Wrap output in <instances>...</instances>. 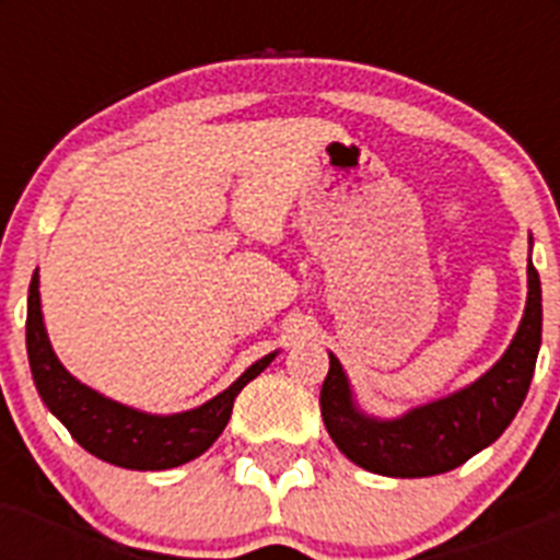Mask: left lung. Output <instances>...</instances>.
Returning <instances> with one entry per match:
<instances>
[{"instance_id": "8db88e82", "label": "left lung", "mask_w": 560, "mask_h": 560, "mask_svg": "<svg viewBox=\"0 0 560 560\" xmlns=\"http://www.w3.org/2000/svg\"><path fill=\"white\" fill-rule=\"evenodd\" d=\"M527 308L511 348L471 387L418 407L398 420H375L353 407L350 384L336 355L325 375L319 409L339 452L381 477L446 474L491 446L511 427L536 373L541 348V283L527 264Z\"/></svg>"}]
</instances>
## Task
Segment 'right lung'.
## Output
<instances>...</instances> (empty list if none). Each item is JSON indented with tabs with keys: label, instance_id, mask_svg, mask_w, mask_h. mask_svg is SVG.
Segmentation results:
<instances>
[{
	"label": "right lung",
	"instance_id": "obj_1",
	"mask_svg": "<svg viewBox=\"0 0 560 560\" xmlns=\"http://www.w3.org/2000/svg\"><path fill=\"white\" fill-rule=\"evenodd\" d=\"M27 359L36 389L47 409L89 454L120 468H131V471H165V468L190 463L219 440L237 393L269 368L275 353L255 361L230 389L207 400L205 407L167 415V418L137 412L117 400L103 398L101 393L89 389L63 370L44 330L36 271L30 280L27 296Z\"/></svg>",
	"mask_w": 560,
	"mask_h": 560
}]
</instances>
